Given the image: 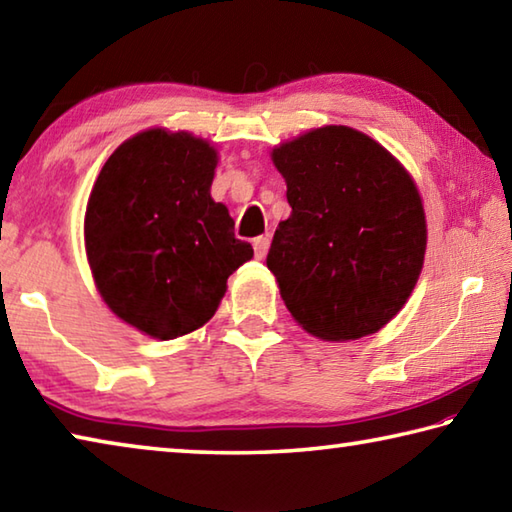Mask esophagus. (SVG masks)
Segmentation results:
<instances>
[{
  "instance_id": "obj_1",
  "label": "esophagus",
  "mask_w": 512,
  "mask_h": 512,
  "mask_svg": "<svg viewBox=\"0 0 512 512\" xmlns=\"http://www.w3.org/2000/svg\"><path fill=\"white\" fill-rule=\"evenodd\" d=\"M268 246H271V239H268V237H257V239L253 241L255 257H257V259H264L266 253H268Z\"/></svg>"
}]
</instances>
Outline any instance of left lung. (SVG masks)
<instances>
[{"instance_id":"8db88e82","label":"left lung","mask_w":512,"mask_h":512,"mask_svg":"<svg viewBox=\"0 0 512 512\" xmlns=\"http://www.w3.org/2000/svg\"><path fill=\"white\" fill-rule=\"evenodd\" d=\"M291 216L266 266L296 323L323 341H357L400 314L418 284L427 219L411 173L350 126L277 144Z\"/></svg>"}]
</instances>
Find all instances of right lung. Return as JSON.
Segmentation results:
<instances>
[{"label":"right lung","mask_w":512,"mask_h":512,"mask_svg":"<svg viewBox=\"0 0 512 512\" xmlns=\"http://www.w3.org/2000/svg\"><path fill=\"white\" fill-rule=\"evenodd\" d=\"M216 164L203 137L149 128L119 144L94 180L83 221L94 284L112 314L151 339L203 327L253 257L210 194Z\"/></svg>","instance_id":"add662e5"}]
</instances>
